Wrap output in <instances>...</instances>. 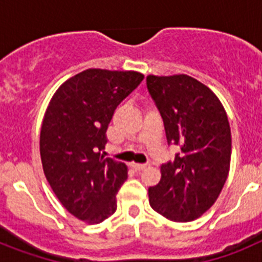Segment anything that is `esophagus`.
I'll return each instance as SVG.
<instances>
[{
  "instance_id": "1",
  "label": "esophagus",
  "mask_w": 262,
  "mask_h": 262,
  "mask_svg": "<svg viewBox=\"0 0 262 262\" xmlns=\"http://www.w3.org/2000/svg\"><path fill=\"white\" fill-rule=\"evenodd\" d=\"M131 168L135 170V172H140V170H144L145 168H147V165H144V164H131Z\"/></svg>"
}]
</instances>
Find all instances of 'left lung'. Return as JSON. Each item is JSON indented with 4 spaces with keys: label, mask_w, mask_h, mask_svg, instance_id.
Masks as SVG:
<instances>
[{
    "label": "left lung",
    "mask_w": 262,
    "mask_h": 262,
    "mask_svg": "<svg viewBox=\"0 0 262 262\" xmlns=\"http://www.w3.org/2000/svg\"><path fill=\"white\" fill-rule=\"evenodd\" d=\"M163 117L166 140L180 147L161 165V180L148 189L149 205L172 222L202 216L217 200L231 164V128L216 94L187 75L147 76Z\"/></svg>",
    "instance_id": "1"
}]
</instances>
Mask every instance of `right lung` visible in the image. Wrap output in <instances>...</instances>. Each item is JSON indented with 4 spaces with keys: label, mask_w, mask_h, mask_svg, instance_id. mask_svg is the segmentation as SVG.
<instances>
[{
    "label": "right lung",
    "mask_w": 262,
    "mask_h": 262,
    "mask_svg": "<svg viewBox=\"0 0 262 262\" xmlns=\"http://www.w3.org/2000/svg\"><path fill=\"white\" fill-rule=\"evenodd\" d=\"M144 78L135 71L90 68L62 82L40 129V159L51 189L80 221L98 224L117 210L127 166L103 159L115 108Z\"/></svg>",
    "instance_id": "obj_1"
}]
</instances>
